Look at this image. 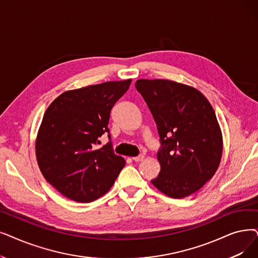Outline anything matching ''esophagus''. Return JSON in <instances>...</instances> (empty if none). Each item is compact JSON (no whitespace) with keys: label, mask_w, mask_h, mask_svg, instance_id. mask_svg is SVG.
I'll return each instance as SVG.
<instances>
[{"label":"esophagus","mask_w":258,"mask_h":258,"mask_svg":"<svg viewBox=\"0 0 258 258\" xmlns=\"http://www.w3.org/2000/svg\"><path fill=\"white\" fill-rule=\"evenodd\" d=\"M132 159H133L134 161L139 162V161H142V160L144 159V156H143V155H139V156H136V157H132Z\"/></svg>","instance_id":"1"}]
</instances>
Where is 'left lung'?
I'll return each mask as SVG.
<instances>
[{"mask_svg": "<svg viewBox=\"0 0 258 258\" xmlns=\"http://www.w3.org/2000/svg\"><path fill=\"white\" fill-rule=\"evenodd\" d=\"M136 89L147 102L160 136V173L151 181L166 196L183 198L216 173L222 134L215 111L198 89L165 79H139Z\"/></svg>", "mask_w": 258, "mask_h": 258, "instance_id": "8db88e82", "label": "left lung"}]
</instances>
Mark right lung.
<instances>
[{
    "label": "right lung",
    "instance_id": "obj_1",
    "mask_svg": "<svg viewBox=\"0 0 258 258\" xmlns=\"http://www.w3.org/2000/svg\"><path fill=\"white\" fill-rule=\"evenodd\" d=\"M131 82L108 81L67 91L47 107L38 131L36 156L44 178L63 196L91 203L108 191L125 165L110 142L98 150L96 145L109 133L110 110Z\"/></svg>",
    "mask_w": 258,
    "mask_h": 258
}]
</instances>
